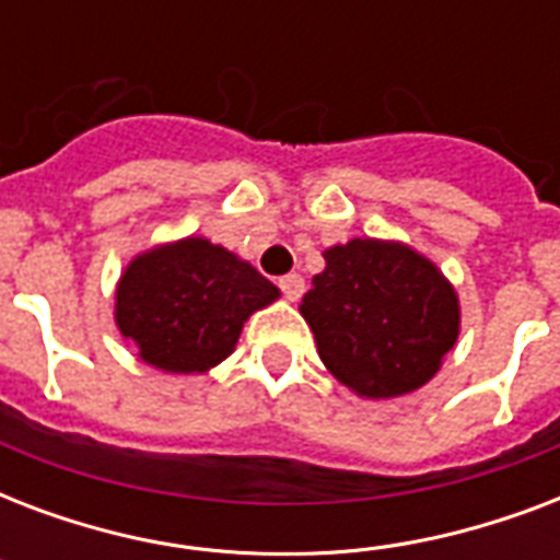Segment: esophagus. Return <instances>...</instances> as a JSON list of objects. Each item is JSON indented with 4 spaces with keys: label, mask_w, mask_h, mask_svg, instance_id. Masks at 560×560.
Returning a JSON list of instances; mask_svg holds the SVG:
<instances>
[{
    "label": "esophagus",
    "mask_w": 560,
    "mask_h": 560,
    "mask_svg": "<svg viewBox=\"0 0 560 560\" xmlns=\"http://www.w3.org/2000/svg\"><path fill=\"white\" fill-rule=\"evenodd\" d=\"M279 288H281V293H284V299L296 302V299L305 293V279H302L299 272H290V276L279 279Z\"/></svg>",
    "instance_id": "1"
}]
</instances>
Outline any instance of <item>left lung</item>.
<instances>
[{
    "label": "left lung",
    "mask_w": 560,
    "mask_h": 560,
    "mask_svg": "<svg viewBox=\"0 0 560 560\" xmlns=\"http://www.w3.org/2000/svg\"><path fill=\"white\" fill-rule=\"evenodd\" d=\"M299 305L325 369L366 400L400 398L442 369L462 331L456 288L404 241L351 237L325 249Z\"/></svg>",
    "instance_id": "left-lung-1"
}]
</instances>
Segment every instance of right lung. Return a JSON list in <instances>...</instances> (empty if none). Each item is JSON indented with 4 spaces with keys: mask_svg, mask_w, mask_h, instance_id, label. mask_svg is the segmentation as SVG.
<instances>
[{
    "mask_svg": "<svg viewBox=\"0 0 560 560\" xmlns=\"http://www.w3.org/2000/svg\"><path fill=\"white\" fill-rule=\"evenodd\" d=\"M281 290L209 237L188 235L130 258L113 319L136 358L168 374H202L235 351L244 323Z\"/></svg>",
    "mask_w": 560,
    "mask_h": 560,
    "instance_id": "right-lung-1",
    "label": "right lung"
}]
</instances>
